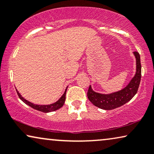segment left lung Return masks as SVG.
Here are the masks:
<instances>
[{"instance_id":"8db88e82","label":"left lung","mask_w":154,"mask_h":154,"mask_svg":"<svg viewBox=\"0 0 154 154\" xmlns=\"http://www.w3.org/2000/svg\"><path fill=\"white\" fill-rule=\"evenodd\" d=\"M137 59V72L130 83L125 88L116 93L108 95L95 93L90 85L88 91V98L95 106L106 110H111L121 107L127 102L131 100L138 91L141 77V66L140 55L137 51L134 52Z\"/></svg>"}]
</instances>
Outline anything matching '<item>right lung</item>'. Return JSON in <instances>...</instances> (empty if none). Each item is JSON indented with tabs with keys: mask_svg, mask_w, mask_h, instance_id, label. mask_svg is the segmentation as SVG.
Instances as JSON below:
<instances>
[{
	"mask_svg": "<svg viewBox=\"0 0 154 154\" xmlns=\"http://www.w3.org/2000/svg\"><path fill=\"white\" fill-rule=\"evenodd\" d=\"M16 91H17V95H18V97H20V98L21 100L23 101L25 104H27V105H29V106L32 107L33 109H37V110H39V111H41V112H53V111L57 110V109L61 108V107L63 106V104H64V103H65L66 93V91L64 92V93H63V95L61 97V98H60L59 100H58L57 102H56V103H54L51 104V105H35V104L32 103H30V102L26 100L25 99H24L23 97L21 96L20 94V93H18V91H17V90H16Z\"/></svg>",
	"mask_w": 154,
	"mask_h": 154,
	"instance_id": "1",
	"label": "right lung"
}]
</instances>
